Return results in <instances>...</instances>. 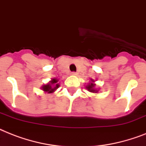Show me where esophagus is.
<instances>
[{
    "mask_svg": "<svg viewBox=\"0 0 146 146\" xmlns=\"http://www.w3.org/2000/svg\"><path fill=\"white\" fill-rule=\"evenodd\" d=\"M72 75H76V73L75 72H72Z\"/></svg>",
    "mask_w": 146,
    "mask_h": 146,
    "instance_id": "esophagus-1",
    "label": "esophagus"
}]
</instances>
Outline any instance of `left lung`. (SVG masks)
Segmentation results:
<instances>
[{
    "label": "left lung",
    "instance_id": "1",
    "mask_svg": "<svg viewBox=\"0 0 146 146\" xmlns=\"http://www.w3.org/2000/svg\"><path fill=\"white\" fill-rule=\"evenodd\" d=\"M92 80V82H94L93 79H91ZM94 86H95V84H94V83H90L88 84V85L86 86V88H87L88 91H89L90 92H98V91L97 90H95L94 88Z\"/></svg>",
    "mask_w": 146,
    "mask_h": 146
}]
</instances>
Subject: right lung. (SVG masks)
Wrapping results in <instances>:
<instances>
[{"mask_svg": "<svg viewBox=\"0 0 146 146\" xmlns=\"http://www.w3.org/2000/svg\"><path fill=\"white\" fill-rule=\"evenodd\" d=\"M57 82H58V79H52L50 83L42 86V91H44L45 92H47V93H52L53 92H54L59 87V84H58Z\"/></svg>", "mask_w": 146, "mask_h": 146, "instance_id": "right-lung-1", "label": "right lung"}]
</instances>
